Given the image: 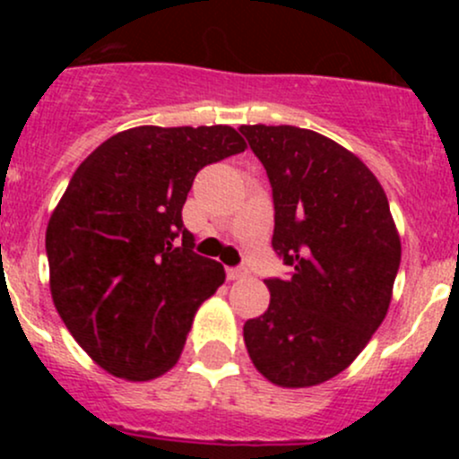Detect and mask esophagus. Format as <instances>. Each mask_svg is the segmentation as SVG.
<instances>
[{
    "instance_id": "esophagus-1",
    "label": "esophagus",
    "mask_w": 459,
    "mask_h": 459,
    "mask_svg": "<svg viewBox=\"0 0 459 459\" xmlns=\"http://www.w3.org/2000/svg\"><path fill=\"white\" fill-rule=\"evenodd\" d=\"M226 275H229L230 281H235V280H242V277H247V271H244V268H229V271H226Z\"/></svg>"
}]
</instances>
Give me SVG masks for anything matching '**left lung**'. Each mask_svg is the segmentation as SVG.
Instances as JSON below:
<instances>
[{
	"label": "left lung",
	"mask_w": 459,
	"mask_h": 459,
	"mask_svg": "<svg viewBox=\"0 0 459 459\" xmlns=\"http://www.w3.org/2000/svg\"><path fill=\"white\" fill-rule=\"evenodd\" d=\"M266 169L273 248L293 266L266 280L271 304L244 324L248 358L268 382L308 388L353 364L384 322L402 244L386 193L342 143L298 126H239Z\"/></svg>",
	"instance_id": "1"
}]
</instances>
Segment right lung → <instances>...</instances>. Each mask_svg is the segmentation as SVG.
I'll return each mask as SVG.
<instances>
[{
  "label": "right lung",
  "instance_id": "obj_1",
  "mask_svg": "<svg viewBox=\"0 0 459 459\" xmlns=\"http://www.w3.org/2000/svg\"><path fill=\"white\" fill-rule=\"evenodd\" d=\"M247 151L235 128L135 126L77 166L46 229L50 295L77 344L115 377L178 364L224 266L193 253L182 208L206 164Z\"/></svg>",
  "mask_w": 459,
  "mask_h": 459
}]
</instances>
